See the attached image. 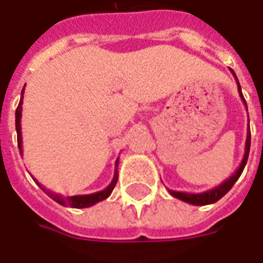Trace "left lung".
Wrapping results in <instances>:
<instances>
[{
  "mask_svg": "<svg viewBox=\"0 0 263 263\" xmlns=\"http://www.w3.org/2000/svg\"><path fill=\"white\" fill-rule=\"evenodd\" d=\"M231 70V73L233 76L235 77V81H237L238 85V92H239V96L243 101L245 107L248 108V104H246V100H245L243 95H242V89H240L239 81H238L237 76L234 73V70ZM250 140H251V134H250V127L248 128V136H246V144H245V155L243 159H242V162H240L239 167L235 170V173L226 179L224 182H222L219 186L214 187L211 190H207L204 193H199V194H191V193H182V191H174V190H168V193L174 196V198H178V199L183 200V202L190 203V204H195V206H206V204H211V203H215L222 198V196L226 195L229 191L231 190V187L234 186V183L237 182L238 178L240 176L242 171H243L245 165L248 163V158H249V152H250Z\"/></svg>",
  "mask_w": 263,
  "mask_h": 263,
  "instance_id": "8db88e82",
  "label": "left lung"
}]
</instances>
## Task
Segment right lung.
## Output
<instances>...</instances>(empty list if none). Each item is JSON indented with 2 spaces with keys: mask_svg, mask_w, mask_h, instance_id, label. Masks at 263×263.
I'll return each mask as SVG.
<instances>
[{
  "mask_svg": "<svg viewBox=\"0 0 263 263\" xmlns=\"http://www.w3.org/2000/svg\"><path fill=\"white\" fill-rule=\"evenodd\" d=\"M26 85V84H25ZM24 92H25V88H23L21 90V99H20L18 107L15 109V131H17V143H18V148H20V154L23 155V135H21V111H23V99H24ZM118 165H119V158L116 159V162H115V174H114V179L112 182L109 183V186L107 189L101 190V191H98V193L93 194H88V195H73V196H63L60 194L53 193V191H49V190H46L45 187H43V184H40L36 179L34 182L39 184V187L43 190L44 193L46 195L52 198L54 202H57L61 206L65 207H74V209H85V207H90L96 204V203L101 202V200L107 199L108 196L111 195L112 191H114L115 186H116V183H118L119 179V174H118ZM33 178V176H32Z\"/></svg>",
  "mask_w": 263,
  "mask_h": 263,
  "instance_id": "right-lung-1",
  "label": "right lung"
}]
</instances>
